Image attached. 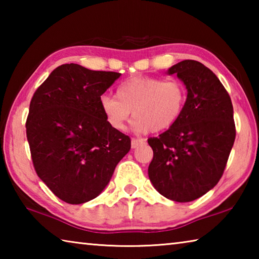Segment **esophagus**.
I'll list each match as a JSON object with an SVG mask.
<instances>
[{"mask_svg": "<svg viewBox=\"0 0 259 259\" xmlns=\"http://www.w3.org/2000/svg\"><path fill=\"white\" fill-rule=\"evenodd\" d=\"M145 140H144L143 138H133L131 139V147L133 148H136L137 146H139L140 144H143Z\"/></svg>", "mask_w": 259, "mask_h": 259, "instance_id": "1", "label": "esophagus"}]
</instances>
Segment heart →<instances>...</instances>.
<instances>
[{
  "label": "heart",
  "mask_w": 259,
  "mask_h": 259,
  "mask_svg": "<svg viewBox=\"0 0 259 259\" xmlns=\"http://www.w3.org/2000/svg\"><path fill=\"white\" fill-rule=\"evenodd\" d=\"M187 99L184 83L155 76H135L120 83L115 97L103 95L99 107L107 124L121 131L125 128L131 111L134 129L138 133H159L176 123Z\"/></svg>",
  "instance_id": "1"
}]
</instances>
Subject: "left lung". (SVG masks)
I'll list each match as a JSON object with an SVG mask.
<instances>
[{
  "label": "left lung",
  "instance_id": "left-lung-1",
  "mask_svg": "<svg viewBox=\"0 0 259 259\" xmlns=\"http://www.w3.org/2000/svg\"><path fill=\"white\" fill-rule=\"evenodd\" d=\"M187 89L182 116L159 137L147 139L153 150L148 177L155 190L176 202H191L217 185L235 139L233 105L218 77L196 60L169 68Z\"/></svg>",
  "mask_w": 259,
  "mask_h": 259
}]
</instances>
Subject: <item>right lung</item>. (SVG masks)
Segmentation results:
<instances>
[{
  "mask_svg": "<svg viewBox=\"0 0 259 259\" xmlns=\"http://www.w3.org/2000/svg\"><path fill=\"white\" fill-rule=\"evenodd\" d=\"M121 74L64 64L37 88L26 136L37 176L69 204L95 199L130 151L129 136L107 124L99 98Z\"/></svg>",
  "mask_w": 259,
  "mask_h": 259,
  "instance_id": "1",
  "label": "right lung"
}]
</instances>
